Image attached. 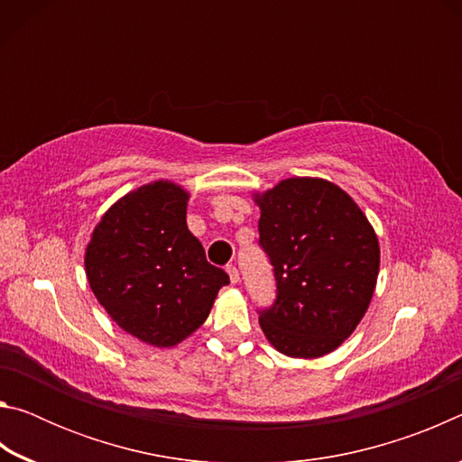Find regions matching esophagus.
<instances>
[{
    "label": "esophagus",
    "instance_id": "1",
    "mask_svg": "<svg viewBox=\"0 0 462 462\" xmlns=\"http://www.w3.org/2000/svg\"><path fill=\"white\" fill-rule=\"evenodd\" d=\"M226 271H228V275H230V281H232V283H238V281H240V273H238V269L234 267V264H228V267H226Z\"/></svg>",
    "mask_w": 462,
    "mask_h": 462
}]
</instances>
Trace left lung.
Segmentation results:
<instances>
[{"mask_svg": "<svg viewBox=\"0 0 462 462\" xmlns=\"http://www.w3.org/2000/svg\"><path fill=\"white\" fill-rule=\"evenodd\" d=\"M254 201L259 245L277 281L275 303L259 310L264 336L287 356L332 353L371 303L377 234L355 199L326 179H285Z\"/></svg>", "mask_w": 462, "mask_h": 462, "instance_id": "8db88e82", "label": "left lung"}]
</instances>
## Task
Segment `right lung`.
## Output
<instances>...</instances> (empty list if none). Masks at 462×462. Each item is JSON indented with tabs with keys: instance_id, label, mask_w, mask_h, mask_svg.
<instances>
[{
	"instance_id": "add662e5",
	"label": "right lung",
	"mask_w": 462,
	"mask_h": 462,
	"mask_svg": "<svg viewBox=\"0 0 462 462\" xmlns=\"http://www.w3.org/2000/svg\"><path fill=\"white\" fill-rule=\"evenodd\" d=\"M187 199L171 181L138 187L107 209L85 250L91 291L109 318L159 348L198 330L230 283L187 228Z\"/></svg>"
}]
</instances>
